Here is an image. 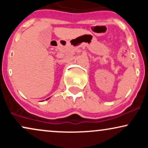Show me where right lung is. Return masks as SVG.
I'll list each match as a JSON object with an SVG mask.
<instances>
[{
	"instance_id": "add662e5",
	"label": "right lung",
	"mask_w": 148,
	"mask_h": 148,
	"mask_svg": "<svg viewBox=\"0 0 148 148\" xmlns=\"http://www.w3.org/2000/svg\"><path fill=\"white\" fill-rule=\"evenodd\" d=\"M49 99V98H48V99Z\"/></svg>"
}]
</instances>
